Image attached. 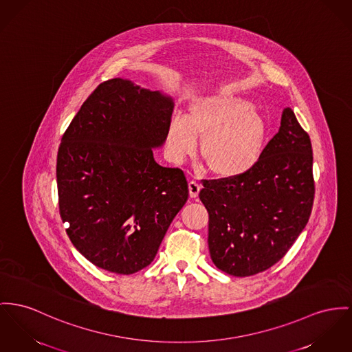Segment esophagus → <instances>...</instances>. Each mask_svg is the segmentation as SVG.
<instances>
[{"label":"esophagus","mask_w":352,"mask_h":352,"mask_svg":"<svg viewBox=\"0 0 352 352\" xmlns=\"http://www.w3.org/2000/svg\"><path fill=\"white\" fill-rule=\"evenodd\" d=\"M200 189H201V186L199 184V182H196V180L189 182V195H190V197H197Z\"/></svg>","instance_id":"obj_1"}]
</instances>
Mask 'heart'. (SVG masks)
Listing matches in <instances>:
<instances>
[{
	"label": "heart",
	"mask_w": 352,
	"mask_h": 352,
	"mask_svg": "<svg viewBox=\"0 0 352 352\" xmlns=\"http://www.w3.org/2000/svg\"><path fill=\"white\" fill-rule=\"evenodd\" d=\"M265 136V122L250 100L217 94L193 101L188 118H170L166 148L170 157L180 162L195 152L199 138H204V162L214 175L234 179L258 164Z\"/></svg>",
	"instance_id": "b5f03b06"
}]
</instances>
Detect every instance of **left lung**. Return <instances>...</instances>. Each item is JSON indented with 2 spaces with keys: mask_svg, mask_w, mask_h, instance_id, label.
<instances>
[{
  "mask_svg": "<svg viewBox=\"0 0 352 352\" xmlns=\"http://www.w3.org/2000/svg\"><path fill=\"white\" fill-rule=\"evenodd\" d=\"M312 146L291 108L279 132L250 172L204 180L199 197L210 214L213 264L232 276H251L278 263L305 230L315 183Z\"/></svg>",
  "mask_w": 352,
  "mask_h": 352,
  "instance_id": "obj_1",
  "label": "left lung"
}]
</instances>
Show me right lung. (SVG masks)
Returning <instances> with one entry per match:
<instances>
[{
    "mask_svg": "<svg viewBox=\"0 0 352 352\" xmlns=\"http://www.w3.org/2000/svg\"><path fill=\"white\" fill-rule=\"evenodd\" d=\"M173 100L131 80L101 82L65 131L57 153L63 223L94 265L131 275L156 256L188 200L186 175L157 164Z\"/></svg>",
    "mask_w": 352,
    "mask_h": 352,
    "instance_id": "add662e5",
    "label": "right lung"
}]
</instances>
